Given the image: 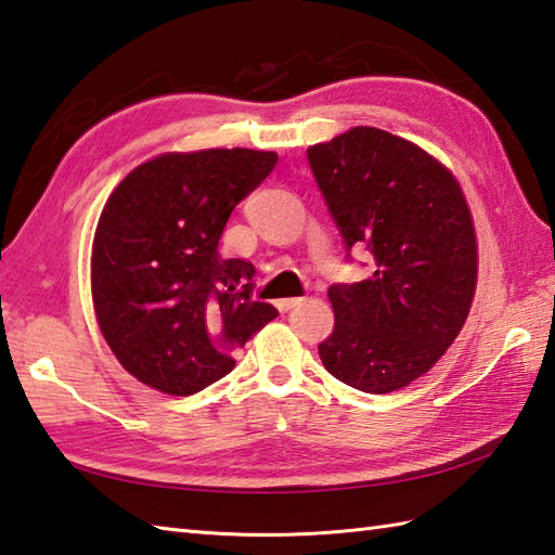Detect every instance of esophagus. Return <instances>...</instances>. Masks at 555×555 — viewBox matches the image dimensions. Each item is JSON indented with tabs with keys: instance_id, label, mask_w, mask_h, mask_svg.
Listing matches in <instances>:
<instances>
[{
	"instance_id": "34e87169",
	"label": "esophagus",
	"mask_w": 555,
	"mask_h": 555,
	"mask_svg": "<svg viewBox=\"0 0 555 555\" xmlns=\"http://www.w3.org/2000/svg\"><path fill=\"white\" fill-rule=\"evenodd\" d=\"M302 298H281V300H276V308L281 310V312H288L291 308H296V305L300 302Z\"/></svg>"
}]
</instances>
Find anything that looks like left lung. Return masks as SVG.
<instances>
[{
    "mask_svg": "<svg viewBox=\"0 0 555 555\" xmlns=\"http://www.w3.org/2000/svg\"><path fill=\"white\" fill-rule=\"evenodd\" d=\"M346 250L364 243L374 274L334 284L328 374L391 393L429 372L463 328L477 286V235L455 176L405 138L356 126L308 147Z\"/></svg>",
    "mask_w": 555,
    "mask_h": 555,
    "instance_id": "1",
    "label": "left lung"
}]
</instances>
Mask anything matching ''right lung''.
Here are the masks:
<instances>
[{"label": "right lung", "mask_w": 555, "mask_h": 555, "mask_svg": "<svg viewBox=\"0 0 555 555\" xmlns=\"http://www.w3.org/2000/svg\"><path fill=\"white\" fill-rule=\"evenodd\" d=\"M276 159L245 147L167 152L114 188L92 241V302L104 340L138 382L169 396L203 391L279 314L253 300L255 267L217 250L233 207Z\"/></svg>", "instance_id": "right-lung-1"}]
</instances>
